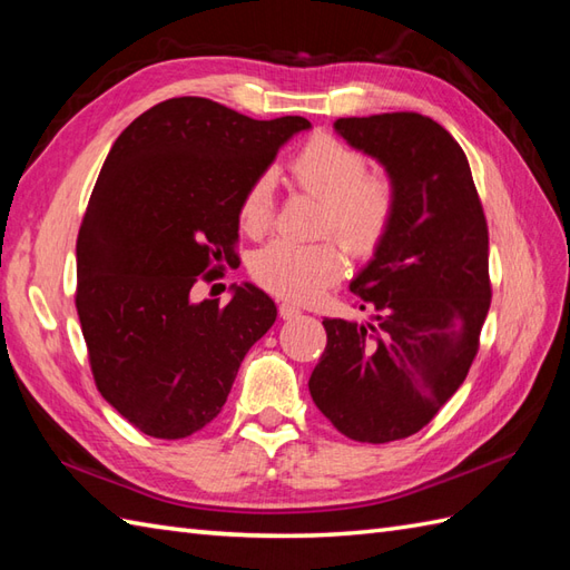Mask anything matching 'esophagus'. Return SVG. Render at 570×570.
I'll use <instances>...</instances> for the list:
<instances>
[{
  "instance_id": "1",
  "label": "esophagus",
  "mask_w": 570,
  "mask_h": 570,
  "mask_svg": "<svg viewBox=\"0 0 570 570\" xmlns=\"http://www.w3.org/2000/svg\"><path fill=\"white\" fill-rule=\"evenodd\" d=\"M278 316H282L284 321H292V318H298L301 316V308L294 306V304H278Z\"/></svg>"
}]
</instances>
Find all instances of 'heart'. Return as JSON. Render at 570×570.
Returning <instances> with one entry per match:
<instances>
[{"label": "heart", "mask_w": 570, "mask_h": 570, "mask_svg": "<svg viewBox=\"0 0 570 570\" xmlns=\"http://www.w3.org/2000/svg\"><path fill=\"white\" fill-rule=\"evenodd\" d=\"M296 184L323 203L321 233L335 235L350 254L365 257L390 229L396 193L390 178L370 176L367 159L333 137L311 139L292 159ZM274 180L257 176L239 200V225L262 235L272 225ZM343 252L335 242L296 245L274 239L254 252L249 272L254 282L282 298L308 301L343 274Z\"/></svg>", "instance_id": "obj_1"}]
</instances>
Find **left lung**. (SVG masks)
Masks as SVG:
<instances>
[{"label":"left lung","instance_id":"obj_1","mask_svg":"<svg viewBox=\"0 0 570 570\" xmlns=\"http://www.w3.org/2000/svg\"><path fill=\"white\" fill-rule=\"evenodd\" d=\"M396 193L390 229L350 282L377 325L325 318L308 380L347 439L390 443L421 431L468 377L490 311L488 223L460 144L416 112L335 119Z\"/></svg>","mask_w":570,"mask_h":570}]
</instances>
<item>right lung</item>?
<instances>
[{"instance_id":"1","label":"right lung","mask_w":570,"mask_h":570,"mask_svg":"<svg viewBox=\"0 0 570 570\" xmlns=\"http://www.w3.org/2000/svg\"><path fill=\"white\" fill-rule=\"evenodd\" d=\"M304 117L252 119L205 98L139 115L112 144L78 235L76 306L105 402L154 439L220 414L276 304L233 284L227 306L193 301L210 259L235 257L239 200Z\"/></svg>"}]
</instances>
